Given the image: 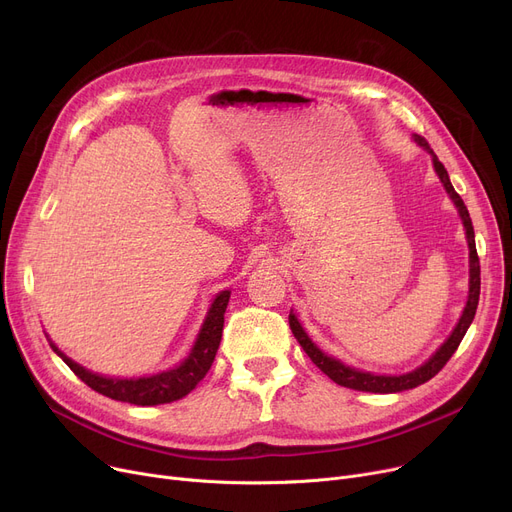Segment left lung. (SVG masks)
<instances>
[{"instance_id": "left-lung-1", "label": "left lung", "mask_w": 512, "mask_h": 512, "mask_svg": "<svg viewBox=\"0 0 512 512\" xmlns=\"http://www.w3.org/2000/svg\"><path fill=\"white\" fill-rule=\"evenodd\" d=\"M415 143L425 149L429 155H432V161H434V170L436 174L440 176L446 193L450 195L452 203L456 205V209H459V215L463 220V226H465V234H467V242H469V299H467V305H465V311L459 319V324H456V328L452 330V334L448 336V340L438 348V351L429 357L421 367H417L415 371H409V373H402V375H375V373H369V371H359L355 367H348L344 365L342 361L334 359V357H328L321 348L307 336V332L303 330L301 321L297 319V315H294L290 311L288 315V324H290V330L294 334V338L299 340V344L303 346V351L309 355V359L324 371L330 380H334L338 386H344V388H353V390H359V392H378V394H392V392H402V390H411V388H417L421 384H425L427 380H432L434 375L448 363V359L454 355L456 348H459L463 336L467 334L471 321L475 317V311H477V303H479V284H481V278H479V257H477V249H475V232H473V224H471V218H469V211L463 203V199L459 197V193L454 191V186L450 184V178H448V172L446 168L442 166V161L436 157L434 149L429 147V143L419 137V134H415Z\"/></svg>"}]
</instances>
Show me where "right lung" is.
I'll list each match as a JSON object with an SVG mask.
<instances>
[{"mask_svg":"<svg viewBox=\"0 0 512 512\" xmlns=\"http://www.w3.org/2000/svg\"><path fill=\"white\" fill-rule=\"evenodd\" d=\"M228 301H230V290H222L218 297L213 299L191 355H188L178 367L149 375V378H130V380L105 378V375H97L74 363L51 340H49V346L53 348V353L62 357V361L74 371V375H78V378L95 392L112 400L130 402V405H139V407L166 405V402H174L186 396L205 378V373L209 371L215 359V353H218L220 348L222 330H224V313H226Z\"/></svg>","mask_w":512,"mask_h":512,"instance_id":"obj_1","label":"right lung"}]
</instances>
